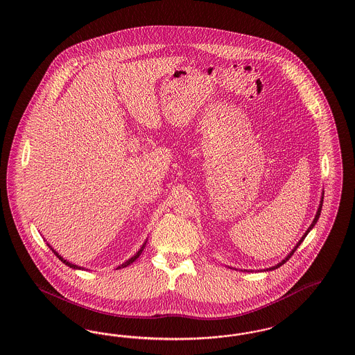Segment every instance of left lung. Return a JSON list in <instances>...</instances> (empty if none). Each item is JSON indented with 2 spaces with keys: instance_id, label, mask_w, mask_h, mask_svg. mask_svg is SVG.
Listing matches in <instances>:
<instances>
[{
  "instance_id": "obj_1",
  "label": "left lung",
  "mask_w": 355,
  "mask_h": 355,
  "mask_svg": "<svg viewBox=\"0 0 355 355\" xmlns=\"http://www.w3.org/2000/svg\"><path fill=\"white\" fill-rule=\"evenodd\" d=\"M322 202H324V199L321 198V202H320V206H318V210H317V214H315V216H314V219H313L312 225H311V226H309V228H308V230H306V232H305V234H304V235H302V238H301V239H300V241H298L297 244H296V247H295V248H293V250H292V251H291V254H289V255L286 256V257H285V259H284V260H283V261H282V263H279V264H277V266H275V267H272V268H267V270H276V268H279V267H282V266H283L284 263H286V260H289V259H291V256H292V255H293V254H295V251H296V250H297L298 245H300V244H301V243H302V241H304V239H305V236H306V235H308V234H309V231H311V230H312V228L314 227V226H315V223H317V220H318V218H320V215H321V209H322Z\"/></svg>"
}]
</instances>
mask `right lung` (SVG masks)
<instances>
[{"label":"right lung","mask_w":355,"mask_h":355,"mask_svg":"<svg viewBox=\"0 0 355 355\" xmlns=\"http://www.w3.org/2000/svg\"><path fill=\"white\" fill-rule=\"evenodd\" d=\"M145 244H146V241H145V243H144V244H142L141 248H140V250H139V252H137V254H136V255L132 256V257H130V259H129V260H127V261H125V263H123V264H121V266H119V267H117V270H120V268H124V267H127V266H129V264H132V263H133V261H135V260H136V259H137V257H139V256L141 255L142 250H144V247H145ZM47 245H49V247H50V248H51V251H53V252H54V255L57 256V257H59V260H60V261H63V263H64V264H66V266H67V267H70V268H73V270H82V267H78V266H75V264H72V263H70V261H67V260H64V259H63V257H62V256L59 255V254H58L57 251H55V250H54V248H53V247H51V245H50V244H47Z\"/></svg>","instance_id":"right-lung-1"}]
</instances>
